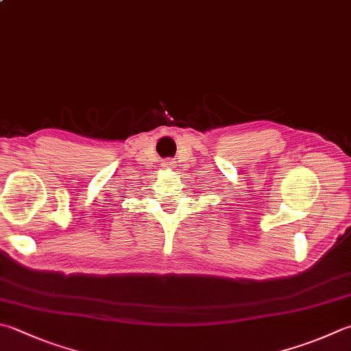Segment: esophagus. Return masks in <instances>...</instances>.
<instances>
[{"label":"esophagus","instance_id":"1","mask_svg":"<svg viewBox=\"0 0 351 351\" xmlns=\"http://www.w3.org/2000/svg\"><path fill=\"white\" fill-rule=\"evenodd\" d=\"M162 167H163V168L173 169V168H176V162L173 160V158H167V160L162 162Z\"/></svg>","mask_w":351,"mask_h":351}]
</instances>
